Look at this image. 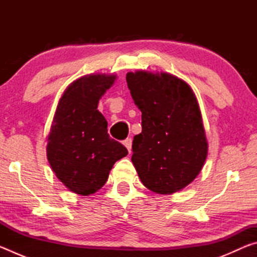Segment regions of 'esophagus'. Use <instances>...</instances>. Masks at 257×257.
<instances>
[{
  "mask_svg": "<svg viewBox=\"0 0 257 257\" xmlns=\"http://www.w3.org/2000/svg\"><path fill=\"white\" fill-rule=\"evenodd\" d=\"M123 145L125 146V149L128 150L129 153H132V146H133L132 138H127V139H125V141L123 142Z\"/></svg>",
  "mask_w": 257,
  "mask_h": 257,
  "instance_id": "1",
  "label": "esophagus"
}]
</instances>
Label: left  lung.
Instances as JSON below:
<instances>
[{"instance_id":"left-lung-1","label":"left lung","mask_w":257,"mask_h":257,"mask_svg":"<svg viewBox=\"0 0 257 257\" xmlns=\"http://www.w3.org/2000/svg\"><path fill=\"white\" fill-rule=\"evenodd\" d=\"M133 99L142 111L132 161L146 188L170 195L201 172L207 142L201 110L189 85L170 73L128 72Z\"/></svg>"}]
</instances>
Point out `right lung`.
I'll return each instance as SVG.
<instances>
[{
    "label": "right lung",
    "instance_id": "obj_1",
    "mask_svg": "<svg viewBox=\"0 0 257 257\" xmlns=\"http://www.w3.org/2000/svg\"><path fill=\"white\" fill-rule=\"evenodd\" d=\"M116 79L114 75H88L67 87L56 107L46 153L55 176L69 190L88 196L105 185L116 161L128 154L110 138L98 101Z\"/></svg>",
    "mask_w": 257,
    "mask_h": 257
}]
</instances>
